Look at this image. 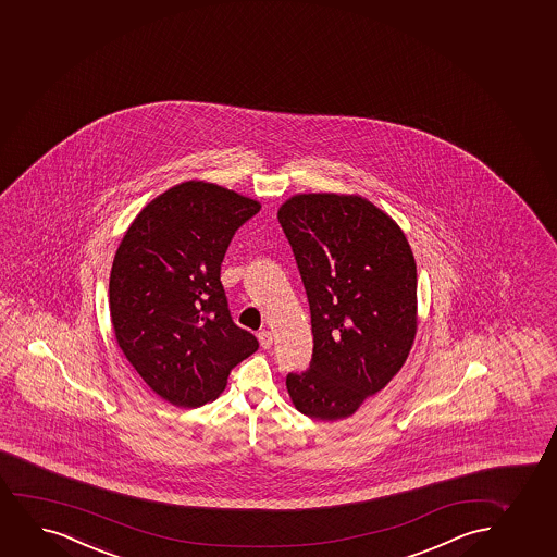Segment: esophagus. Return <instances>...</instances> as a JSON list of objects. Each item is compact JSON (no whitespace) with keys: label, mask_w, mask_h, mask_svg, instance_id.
Instances as JSON below:
<instances>
[{"label":"esophagus","mask_w":557,"mask_h":557,"mask_svg":"<svg viewBox=\"0 0 557 557\" xmlns=\"http://www.w3.org/2000/svg\"><path fill=\"white\" fill-rule=\"evenodd\" d=\"M257 337H259V344H261L262 349H270L272 344H274V337H272V332H269V330H261Z\"/></svg>","instance_id":"1"}]
</instances>
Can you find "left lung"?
Instances as JSON below:
<instances>
[{"label":"left lung","mask_w":557,"mask_h":557,"mask_svg":"<svg viewBox=\"0 0 557 557\" xmlns=\"http://www.w3.org/2000/svg\"><path fill=\"white\" fill-rule=\"evenodd\" d=\"M308 293L309 370L288 373L309 419H347L383 391L411 352L417 262L398 223L360 195L298 193L277 210Z\"/></svg>","instance_id":"obj_1"}]
</instances>
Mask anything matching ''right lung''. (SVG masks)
Segmentation results:
<instances>
[{
  "mask_svg": "<svg viewBox=\"0 0 557 557\" xmlns=\"http://www.w3.org/2000/svg\"><path fill=\"white\" fill-rule=\"evenodd\" d=\"M259 210V200L189 180L150 200L117 246L109 283L117 347L172 406L213 401L259 347L233 323L220 282L234 233Z\"/></svg>",
  "mask_w": 557,
  "mask_h": 557,
  "instance_id": "right-lung-1",
  "label": "right lung"
}]
</instances>
